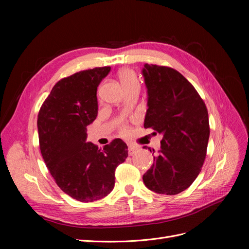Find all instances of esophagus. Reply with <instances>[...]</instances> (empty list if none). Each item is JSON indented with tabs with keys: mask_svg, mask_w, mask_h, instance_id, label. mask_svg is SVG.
Here are the masks:
<instances>
[{
	"mask_svg": "<svg viewBox=\"0 0 249 249\" xmlns=\"http://www.w3.org/2000/svg\"><path fill=\"white\" fill-rule=\"evenodd\" d=\"M138 152H139V147L138 146L134 145V144H129V155L130 156H133V155H135V154L138 153Z\"/></svg>",
	"mask_w": 249,
	"mask_h": 249,
	"instance_id": "34e87169",
	"label": "esophagus"
}]
</instances>
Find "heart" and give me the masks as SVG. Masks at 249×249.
<instances>
[{
  "mask_svg": "<svg viewBox=\"0 0 249 249\" xmlns=\"http://www.w3.org/2000/svg\"><path fill=\"white\" fill-rule=\"evenodd\" d=\"M118 77H119L120 82H122V85H123L124 89L131 88L134 86H139L136 74H135V72L132 70L124 69L123 71H120Z\"/></svg>",
  "mask_w": 249,
  "mask_h": 249,
  "instance_id": "obj_1",
  "label": "heart"
}]
</instances>
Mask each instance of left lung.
I'll return each mask as SVG.
<instances>
[{
    "label": "left lung",
    "instance_id": "obj_1",
    "mask_svg": "<svg viewBox=\"0 0 249 249\" xmlns=\"http://www.w3.org/2000/svg\"><path fill=\"white\" fill-rule=\"evenodd\" d=\"M141 72L147 89L144 127L163 135L161 150L143 175V183L156 193L178 194L194 182L205 162L208 110L191 83L176 70L145 63Z\"/></svg>",
    "mask_w": 249,
    "mask_h": 249
}]
</instances>
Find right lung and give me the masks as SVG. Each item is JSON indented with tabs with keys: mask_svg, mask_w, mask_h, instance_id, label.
<instances>
[{
	"mask_svg": "<svg viewBox=\"0 0 249 249\" xmlns=\"http://www.w3.org/2000/svg\"><path fill=\"white\" fill-rule=\"evenodd\" d=\"M110 66L83 71L60 80L40 108L37 127L42 158L56 184L82 202L99 200L113 190L115 168L124 162L122 139L99 149L87 142V125L97 116L96 90Z\"/></svg>",
	"mask_w": 249,
	"mask_h": 249,
	"instance_id": "obj_1",
	"label": "right lung"
}]
</instances>
